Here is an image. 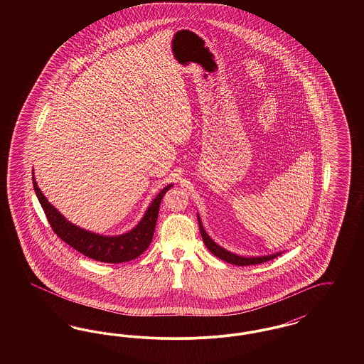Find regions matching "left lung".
I'll return each mask as SVG.
<instances>
[{"label": "left lung", "mask_w": 364, "mask_h": 364, "mask_svg": "<svg viewBox=\"0 0 364 364\" xmlns=\"http://www.w3.org/2000/svg\"><path fill=\"white\" fill-rule=\"evenodd\" d=\"M198 223H199V229H200V235H202V239L206 244V247L208 248V251L215 255L217 258L220 259L225 260L228 263H232V264H237V266H250V264H258V263H263V262H267V260L274 259L276 257L279 255L278 254H273V255H267V257H255V258H244V257H239L236 254H232L229 251L224 250L223 247H220L217 242H213L210 237H208V233L205 232L203 225L200 223V218L198 215Z\"/></svg>", "instance_id": "8db88e82"}]
</instances>
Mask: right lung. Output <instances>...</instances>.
<instances>
[{
  "label": "right lung",
  "mask_w": 364,
  "mask_h": 364,
  "mask_svg": "<svg viewBox=\"0 0 364 364\" xmlns=\"http://www.w3.org/2000/svg\"><path fill=\"white\" fill-rule=\"evenodd\" d=\"M33 184H34L35 193L38 196V200L43 208L46 218L52 226L53 232L63 240L70 244L76 251L86 255L91 259L100 260L105 263H122L128 260L138 258L141 252L147 250L150 242L154 236L156 218L159 205L166 193V191L172 187L169 184L156 195V199L147 208L144 217L139 223L136 228H134L131 232L122 235V236H100L92 232L85 230L79 226L70 224L67 221L57 208L52 206L48 199L43 196L42 191L36 186L34 176H33Z\"/></svg>",
  "instance_id": "right-lung-1"
}]
</instances>
